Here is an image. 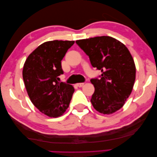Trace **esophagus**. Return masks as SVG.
<instances>
[{
	"label": "esophagus",
	"mask_w": 157,
	"mask_h": 157,
	"mask_svg": "<svg viewBox=\"0 0 157 157\" xmlns=\"http://www.w3.org/2000/svg\"><path fill=\"white\" fill-rule=\"evenodd\" d=\"M84 85V83H78V84H77V86H78V87H82Z\"/></svg>",
	"instance_id": "1"
}]
</instances>
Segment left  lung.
Segmentation results:
<instances>
[{"mask_svg":"<svg viewBox=\"0 0 157 157\" xmlns=\"http://www.w3.org/2000/svg\"><path fill=\"white\" fill-rule=\"evenodd\" d=\"M89 56L93 67L101 70L98 78L90 79L95 90L90 101L103 114L121 109L132 91L136 66L126 46L110 36H98L75 41Z\"/></svg>","mask_w":157,"mask_h":157,"instance_id":"obj_1","label":"left lung"}]
</instances>
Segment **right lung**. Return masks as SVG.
I'll return each instance as SVG.
<instances>
[{
    "mask_svg": "<svg viewBox=\"0 0 157 157\" xmlns=\"http://www.w3.org/2000/svg\"><path fill=\"white\" fill-rule=\"evenodd\" d=\"M74 41L53 40L43 43L26 59L23 79L32 102L51 117L62 115L69 107L75 90L59 82L63 74L61 61Z\"/></svg>",
    "mask_w": 157,
    "mask_h": 157,
    "instance_id": "right-lung-1",
    "label": "right lung"
}]
</instances>
